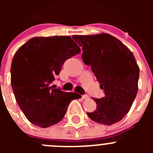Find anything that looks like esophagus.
Masks as SVG:
<instances>
[{"mask_svg":"<svg viewBox=\"0 0 153 153\" xmlns=\"http://www.w3.org/2000/svg\"><path fill=\"white\" fill-rule=\"evenodd\" d=\"M82 98H83V99H84V100H87L88 98H89V96H88L87 95H82Z\"/></svg>","mask_w":153,"mask_h":153,"instance_id":"obj_1","label":"esophagus"}]
</instances>
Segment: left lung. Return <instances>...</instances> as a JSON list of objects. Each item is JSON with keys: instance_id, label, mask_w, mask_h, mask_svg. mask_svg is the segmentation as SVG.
<instances>
[{"instance_id": "8db88e82", "label": "left lung", "mask_w": 153, "mask_h": 153, "mask_svg": "<svg viewBox=\"0 0 153 153\" xmlns=\"http://www.w3.org/2000/svg\"><path fill=\"white\" fill-rule=\"evenodd\" d=\"M72 38L82 47L83 61L91 66L105 95L94 98L97 108L87 115L104 125L118 122L128 113L138 92L139 67L133 54L109 34L73 35Z\"/></svg>"}]
</instances>
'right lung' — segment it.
I'll return each instance as SVG.
<instances>
[{
	"label": "right lung",
	"mask_w": 153,
	"mask_h": 153,
	"mask_svg": "<svg viewBox=\"0 0 153 153\" xmlns=\"http://www.w3.org/2000/svg\"><path fill=\"white\" fill-rule=\"evenodd\" d=\"M80 52L69 36H53L32 38L15 52L11 65L12 90L32 124L42 128L58 124L71 101L81 98L50 86L64 62Z\"/></svg>",
	"instance_id": "1"
}]
</instances>
